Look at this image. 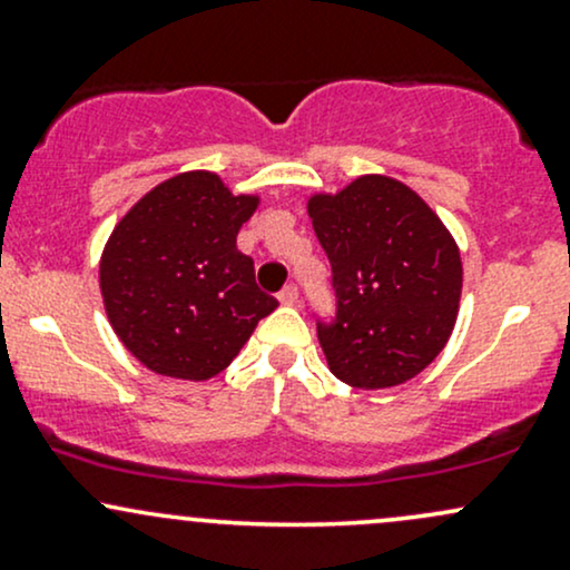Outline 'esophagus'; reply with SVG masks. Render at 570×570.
<instances>
[{"mask_svg":"<svg viewBox=\"0 0 570 570\" xmlns=\"http://www.w3.org/2000/svg\"><path fill=\"white\" fill-rule=\"evenodd\" d=\"M297 299H299V292H297V286H292V284L284 286L278 294L281 305H297Z\"/></svg>","mask_w":570,"mask_h":570,"instance_id":"obj_1","label":"esophagus"}]
</instances>
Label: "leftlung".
<instances>
[{
	"mask_svg": "<svg viewBox=\"0 0 570 570\" xmlns=\"http://www.w3.org/2000/svg\"><path fill=\"white\" fill-rule=\"evenodd\" d=\"M307 217L337 292L335 324H318L332 375L362 391L412 381L453 335L463 286L455 238L415 189L383 174L313 193Z\"/></svg>",
	"mask_w": 570,
	"mask_h": 570,
	"instance_id": "left-lung-1",
	"label": "left lung"
}]
</instances>
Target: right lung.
Instances as JSON below:
<instances>
[{
  "mask_svg": "<svg viewBox=\"0 0 570 570\" xmlns=\"http://www.w3.org/2000/svg\"><path fill=\"white\" fill-rule=\"evenodd\" d=\"M259 203L263 195H235L219 174L195 168L149 189L115 225L98 263L104 311L155 375H219L278 307L235 246Z\"/></svg>",
  "mask_w": 570,
  "mask_h": 570,
  "instance_id": "obj_1",
  "label": "right lung"
}]
</instances>
